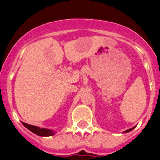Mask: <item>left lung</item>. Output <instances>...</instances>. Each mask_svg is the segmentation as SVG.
Listing matches in <instances>:
<instances>
[{"instance_id": "1", "label": "left lung", "mask_w": 160, "mask_h": 160, "mask_svg": "<svg viewBox=\"0 0 160 160\" xmlns=\"http://www.w3.org/2000/svg\"><path fill=\"white\" fill-rule=\"evenodd\" d=\"M135 127H134V128H131V129H128V130H127V131H124V133H127V132H129V131H132L133 129H134V128H135Z\"/></svg>"}]
</instances>
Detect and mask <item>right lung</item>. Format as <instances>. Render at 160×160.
I'll return each instance as SVG.
<instances>
[{
  "instance_id": "1",
  "label": "right lung",
  "mask_w": 160,
  "mask_h": 160,
  "mask_svg": "<svg viewBox=\"0 0 160 160\" xmlns=\"http://www.w3.org/2000/svg\"><path fill=\"white\" fill-rule=\"evenodd\" d=\"M22 124L25 126V128L29 129V131H32V133H34L36 135H39V136H52L55 134V132L52 130L49 129H45V128H40L36 126L29 125V124L25 123V122H22Z\"/></svg>"
}]
</instances>
